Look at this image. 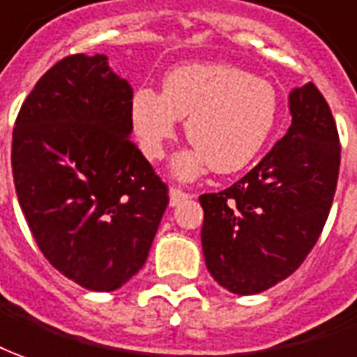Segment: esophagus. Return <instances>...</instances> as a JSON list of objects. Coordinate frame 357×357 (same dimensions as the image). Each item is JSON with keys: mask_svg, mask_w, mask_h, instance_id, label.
<instances>
[{"mask_svg": "<svg viewBox=\"0 0 357 357\" xmlns=\"http://www.w3.org/2000/svg\"><path fill=\"white\" fill-rule=\"evenodd\" d=\"M190 198V194L183 192V190H178V188H171L169 190V204L171 206H178L181 202H184V200H188Z\"/></svg>", "mask_w": 357, "mask_h": 357, "instance_id": "obj_1", "label": "esophagus"}]
</instances>
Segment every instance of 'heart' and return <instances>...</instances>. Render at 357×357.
<instances>
[{
  "label": "heart",
  "instance_id": "b5f03b06",
  "mask_svg": "<svg viewBox=\"0 0 357 357\" xmlns=\"http://www.w3.org/2000/svg\"><path fill=\"white\" fill-rule=\"evenodd\" d=\"M276 87L227 63H188L169 71L161 93L137 89L130 102V126L139 151L163 159L186 118L192 149L174 159L178 178H194L208 167L239 173L264 149L278 120Z\"/></svg>",
  "mask_w": 357,
  "mask_h": 357
}]
</instances>
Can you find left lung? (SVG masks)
<instances>
[{
	"mask_svg": "<svg viewBox=\"0 0 357 357\" xmlns=\"http://www.w3.org/2000/svg\"><path fill=\"white\" fill-rule=\"evenodd\" d=\"M291 126L262 161L218 194H202V250L211 278L237 296L291 276L333 206L340 139L313 83L289 93Z\"/></svg>",
	"mask_w": 357,
	"mask_h": 357,
	"instance_id": "1",
	"label": "left lung"
}]
</instances>
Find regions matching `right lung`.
Instances as JSON below:
<instances>
[{
    "mask_svg": "<svg viewBox=\"0 0 357 357\" xmlns=\"http://www.w3.org/2000/svg\"><path fill=\"white\" fill-rule=\"evenodd\" d=\"M134 91L105 54L44 73L13 130L17 198L52 266L91 291H114L146 264L169 196L130 134Z\"/></svg>",
    "mask_w": 357,
    "mask_h": 357,
    "instance_id": "1",
    "label": "right lung"
}]
</instances>
